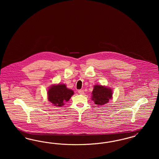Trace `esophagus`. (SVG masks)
<instances>
[{"label":"esophagus","mask_w":159,"mask_h":159,"mask_svg":"<svg viewBox=\"0 0 159 159\" xmlns=\"http://www.w3.org/2000/svg\"><path fill=\"white\" fill-rule=\"evenodd\" d=\"M78 92L79 93V94H81V95H83L84 94V91L82 90V89H80L78 91Z\"/></svg>","instance_id":"obj_1"}]
</instances>
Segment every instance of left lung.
<instances>
[{
  "instance_id": "1",
  "label": "left lung",
  "mask_w": 159,
  "mask_h": 159,
  "mask_svg": "<svg viewBox=\"0 0 159 159\" xmlns=\"http://www.w3.org/2000/svg\"><path fill=\"white\" fill-rule=\"evenodd\" d=\"M92 100L97 105L102 106L107 104L112 98L113 92L111 89L101 85L94 86L92 91Z\"/></svg>"
}]
</instances>
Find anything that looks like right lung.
Masks as SVG:
<instances>
[{"mask_svg":"<svg viewBox=\"0 0 159 159\" xmlns=\"http://www.w3.org/2000/svg\"><path fill=\"white\" fill-rule=\"evenodd\" d=\"M73 94V91L67 88L64 84L53 85L48 91L49 101L54 106L58 107L63 106L64 102L69 101Z\"/></svg>","mask_w":159,"mask_h":159,"instance_id":"1","label":"right lung"}]
</instances>
